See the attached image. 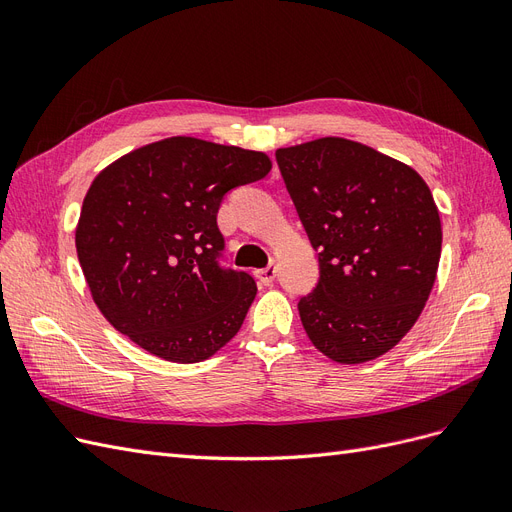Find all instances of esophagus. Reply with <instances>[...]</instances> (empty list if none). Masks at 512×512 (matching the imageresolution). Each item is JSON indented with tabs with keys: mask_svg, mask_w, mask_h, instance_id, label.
Masks as SVG:
<instances>
[{
	"mask_svg": "<svg viewBox=\"0 0 512 512\" xmlns=\"http://www.w3.org/2000/svg\"><path fill=\"white\" fill-rule=\"evenodd\" d=\"M275 267H265V269H258L254 275H256V280H258V284L260 286H271L273 282H275Z\"/></svg>",
	"mask_w": 512,
	"mask_h": 512,
	"instance_id": "34e87169",
	"label": "esophagus"
}]
</instances>
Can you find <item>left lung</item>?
<instances>
[{"label": "left lung", "mask_w": 512, "mask_h": 512, "mask_svg": "<svg viewBox=\"0 0 512 512\" xmlns=\"http://www.w3.org/2000/svg\"><path fill=\"white\" fill-rule=\"evenodd\" d=\"M320 282L299 301L324 356L356 365L397 346L421 316L442 252L440 213L416 170L363 143L324 136L275 151Z\"/></svg>", "instance_id": "1"}]
</instances>
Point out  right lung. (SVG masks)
Returning <instances> with one entry per match:
<instances>
[{
    "label": "right lung",
    "instance_id": "right-lung-1",
    "mask_svg": "<svg viewBox=\"0 0 512 512\" xmlns=\"http://www.w3.org/2000/svg\"><path fill=\"white\" fill-rule=\"evenodd\" d=\"M262 151L170 136L100 170L74 241L91 299L136 346L200 363L237 335L256 297L243 271L218 265L228 190L267 177Z\"/></svg>",
    "mask_w": 512,
    "mask_h": 512
}]
</instances>
